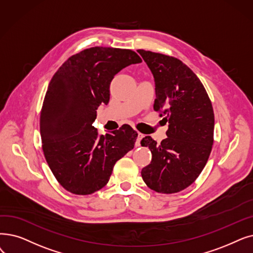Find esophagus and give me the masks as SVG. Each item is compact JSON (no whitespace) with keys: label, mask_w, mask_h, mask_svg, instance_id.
<instances>
[{"label":"esophagus","mask_w":253,"mask_h":253,"mask_svg":"<svg viewBox=\"0 0 253 253\" xmlns=\"http://www.w3.org/2000/svg\"><path fill=\"white\" fill-rule=\"evenodd\" d=\"M142 137H144V134H141V133H137V137H136V142H135V146L136 147H140V141H141V139H142Z\"/></svg>","instance_id":"esophagus-1"}]
</instances>
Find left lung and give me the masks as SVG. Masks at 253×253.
I'll list each match as a JSON object with an SVG mask.
<instances>
[{"instance_id":"left-lung-1","label":"left lung","mask_w":253,"mask_h":253,"mask_svg":"<svg viewBox=\"0 0 253 253\" xmlns=\"http://www.w3.org/2000/svg\"><path fill=\"white\" fill-rule=\"evenodd\" d=\"M155 80L154 111L169 122L168 137L158 145L141 140L152 160L141 177L154 191L170 194L190 186L204 169L214 142V111L204 84L179 59L138 49Z\"/></svg>"}]
</instances>
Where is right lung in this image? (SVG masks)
Masks as SVG:
<instances>
[{
    "instance_id": "add662e5",
    "label": "right lung",
    "mask_w": 253,
    "mask_h": 253,
    "mask_svg": "<svg viewBox=\"0 0 253 253\" xmlns=\"http://www.w3.org/2000/svg\"><path fill=\"white\" fill-rule=\"evenodd\" d=\"M131 49L95 46L75 53L54 73L40 112L42 150L54 178L67 191L92 194L107 184L116 162L134 148L127 124L98 136L96 111L109 101L114 76L140 63Z\"/></svg>"
}]
</instances>
